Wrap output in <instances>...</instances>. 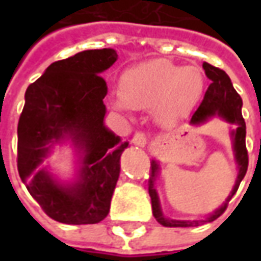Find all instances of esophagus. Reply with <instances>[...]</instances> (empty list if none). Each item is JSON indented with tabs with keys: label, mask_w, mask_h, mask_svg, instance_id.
<instances>
[{
	"label": "esophagus",
	"mask_w": 261,
	"mask_h": 261,
	"mask_svg": "<svg viewBox=\"0 0 261 261\" xmlns=\"http://www.w3.org/2000/svg\"><path fill=\"white\" fill-rule=\"evenodd\" d=\"M133 142H134L136 145H138V147H145L148 144V136L145 133H142V131H138V133H136L134 137H133Z\"/></svg>",
	"instance_id": "1"
}]
</instances>
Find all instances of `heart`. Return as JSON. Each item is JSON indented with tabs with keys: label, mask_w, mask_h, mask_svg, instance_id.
Returning a JSON list of instances; mask_svg holds the SVG:
<instances>
[{
	"label": "heart",
	"mask_w": 261,
	"mask_h": 261,
	"mask_svg": "<svg viewBox=\"0 0 261 261\" xmlns=\"http://www.w3.org/2000/svg\"><path fill=\"white\" fill-rule=\"evenodd\" d=\"M205 80L197 67H180L166 60H152L127 69L120 76L119 109H158L164 119L189 112L200 100Z\"/></svg>",
	"instance_id": "obj_1"
}]
</instances>
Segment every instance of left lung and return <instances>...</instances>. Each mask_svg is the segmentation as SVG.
<instances>
[{
  "instance_id": "8db88e82",
  "label": "left lung",
  "mask_w": 261,
  "mask_h": 261,
  "mask_svg": "<svg viewBox=\"0 0 261 261\" xmlns=\"http://www.w3.org/2000/svg\"><path fill=\"white\" fill-rule=\"evenodd\" d=\"M202 68L205 71L208 80L211 81V84L208 86L204 99L200 103L198 109L193 113L190 123L194 125L202 124L210 117L218 114L219 117H222L229 123H235L238 125L236 130L232 131L235 159L238 168H239L236 183L224 204L218 210H215L207 218L208 222H211L224 214L230 198L238 192L242 179L246 175L249 156H247L246 149V123H245V119L242 117V97L235 91V88L230 82V78L224 69L217 68V67L208 64V63H202ZM158 170L159 165L156 164V161H152L151 162V176L148 180V193L151 197L153 217L159 224L164 225V226H170V228H189V226H198L201 222H205V221H176V219L165 218L162 210H161V204H159L158 193L155 190V179L158 176Z\"/></svg>"
}]
</instances>
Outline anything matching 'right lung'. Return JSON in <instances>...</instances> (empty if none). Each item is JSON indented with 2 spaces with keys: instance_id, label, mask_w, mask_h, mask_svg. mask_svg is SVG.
<instances>
[{
  "instance_id": "obj_1",
  "label": "right lung",
  "mask_w": 261,
  "mask_h": 261,
  "mask_svg": "<svg viewBox=\"0 0 261 261\" xmlns=\"http://www.w3.org/2000/svg\"><path fill=\"white\" fill-rule=\"evenodd\" d=\"M116 60L113 48L85 50L48 65L26 89L18 123V172L43 211L63 224H97L110 210L128 142L103 123L108 85L99 74ZM65 136L83 153L79 180L67 187L38 168Z\"/></svg>"
}]
</instances>
